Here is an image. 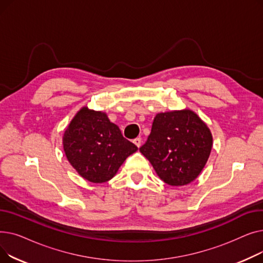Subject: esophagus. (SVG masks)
Masks as SVG:
<instances>
[{
    "instance_id": "obj_1",
    "label": "esophagus",
    "mask_w": 263,
    "mask_h": 263,
    "mask_svg": "<svg viewBox=\"0 0 263 263\" xmlns=\"http://www.w3.org/2000/svg\"><path fill=\"white\" fill-rule=\"evenodd\" d=\"M133 143L137 146V147H141V144H142V139H141V137H136V139H134L133 140Z\"/></svg>"
}]
</instances>
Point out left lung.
<instances>
[{
  "mask_svg": "<svg viewBox=\"0 0 263 263\" xmlns=\"http://www.w3.org/2000/svg\"><path fill=\"white\" fill-rule=\"evenodd\" d=\"M212 134L191 109L159 113L140 148L165 183L181 186L199 176L209 159Z\"/></svg>",
  "mask_w": 263,
  "mask_h": 263,
  "instance_id": "obj_1",
  "label": "left lung"
}]
</instances>
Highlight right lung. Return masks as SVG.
Here are the masks:
<instances>
[{"instance_id":"right-lung-1","label":"right lung","mask_w":263,"mask_h":263,"mask_svg":"<svg viewBox=\"0 0 263 263\" xmlns=\"http://www.w3.org/2000/svg\"><path fill=\"white\" fill-rule=\"evenodd\" d=\"M65 155L86 180L103 183L112 179L137 147L126 140L106 114L82 107L63 136Z\"/></svg>"}]
</instances>
